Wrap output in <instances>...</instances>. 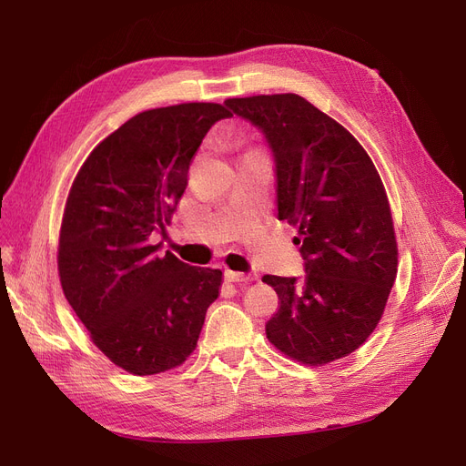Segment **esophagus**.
I'll return each instance as SVG.
<instances>
[{"label": "esophagus", "mask_w": 466, "mask_h": 466, "mask_svg": "<svg viewBox=\"0 0 466 466\" xmlns=\"http://www.w3.org/2000/svg\"><path fill=\"white\" fill-rule=\"evenodd\" d=\"M227 281H236V283H248V281H253L257 279V276H248L243 272H232V270H227Z\"/></svg>", "instance_id": "obj_1"}]
</instances>
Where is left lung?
Returning a JSON list of instances; mask_svg holds the SVG:
<instances>
[{"mask_svg": "<svg viewBox=\"0 0 466 466\" xmlns=\"http://www.w3.org/2000/svg\"><path fill=\"white\" fill-rule=\"evenodd\" d=\"M274 155L278 218L299 225L306 276H264L279 297L266 336L290 359L348 357L378 327L397 278L387 194L360 143L299 94L230 97Z\"/></svg>", "mask_w": 466, "mask_h": 466, "instance_id": "8db88e82", "label": "left lung"}]
</instances>
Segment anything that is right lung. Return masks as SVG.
I'll use <instances>...</instances> for the list:
<instances>
[{"label": "right lung", "mask_w": 466, "mask_h": 466, "mask_svg": "<svg viewBox=\"0 0 466 466\" xmlns=\"http://www.w3.org/2000/svg\"><path fill=\"white\" fill-rule=\"evenodd\" d=\"M232 113L179 104L127 120L88 155L71 185L58 246L64 295L111 362L136 376L176 369L194 351L223 272L160 253L188 166Z\"/></svg>", "instance_id": "right-lung-1"}]
</instances>
